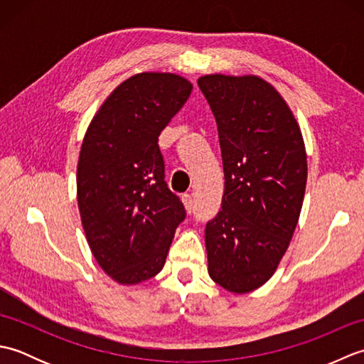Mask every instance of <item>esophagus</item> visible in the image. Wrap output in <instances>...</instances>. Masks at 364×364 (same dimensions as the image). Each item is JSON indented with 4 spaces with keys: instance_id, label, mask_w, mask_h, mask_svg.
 I'll list each match as a JSON object with an SVG mask.
<instances>
[{
    "instance_id": "obj_1",
    "label": "esophagus",
    "mask_w": 364,
    "mask_h": 364,
    "mask_svg": "<svg viewBox=\"0 0 364 364\" xmlns=\"http://www.w3.org/2000/svg\"><path fill=\"white\" fill-rule=\"evenodd\" d=\"M183 203H184V208H186V211L191 214L196 211V198L192 196H184L183 197Z\"/></svg>"
}]
</instances>
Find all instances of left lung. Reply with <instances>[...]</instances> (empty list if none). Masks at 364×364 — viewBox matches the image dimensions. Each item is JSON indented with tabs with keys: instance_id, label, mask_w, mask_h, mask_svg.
<instances>
[{
	"instance_id": "left-lung-1",
	"label": "left lung",
	"mask_w": 364,
	"mask_h": 364,
	"mask_svg": "<svg viewBox=\"0 0 364 364\" xmlns=\"http://www.w3.org/2000/svg\"><path fill=\"white\" fill-rule=\"evenodd\" d=\"M198 87L219 131L222 210L206 223L208 274L230 292L258 289L288 250L304 203L306 151L272 84L255 75H205Z\"/></svg>"
}]
</instances>
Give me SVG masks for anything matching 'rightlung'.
<instances>
[{
	"label": "right lung",
	"mask_w": 364,
	"mask_h": 364,
	"mask_svg": "<svg viewBox=\"0 0 364 364\" xmlns=\"http://www.w3.org/2000/svg\"><path fill=\"white\" fill-rule=\"evenodd\" d=\"M191 92L180 75H133L111 92L84 134L76 172L82 228L98 266L120 284L161 272L186 218L164 181L158 137Z\"/></svg>",
	"instance_id": "1"
}]
</instances>
